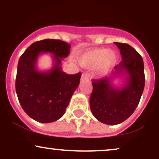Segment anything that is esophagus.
<instances>
[{"mask_svg": "<svg viewBox=\"0 0 159 159\" xmlns=\"http://www.w3.org/2000/svg\"><path fill=\"white\" fill-rule=\"evenodd\" d=\"M81 81H89L88 76H87V74H85V73H83L81 75Z\"/></svg>", "mask_w": 159, "mask_h": 159, "instance_id": "1", "label": "esophagus"}]
</instances>
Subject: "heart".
Listing matches in <instances>:
<instances>
[{
  "label": "heart",
  "instance_id": "b5f03b06",
  "mask_svg": "<svg viewBox=\"0 0 159 159\" xmlns=\"http://www.w3.org/2000/svg\"><path fill=\"white\" fill-rule=\"evenodd\" d=\"M116 54L108 48H97L84 53L79 57L82 66L94 67L101 64L98 69L99 74L104 75L116 63Z\"/></svg>",
  "mask_w": 159,
  "mask_h": 159
}]
</instances>
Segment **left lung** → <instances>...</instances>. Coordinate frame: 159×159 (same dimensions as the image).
Returning <instances> with one entry per match:
<instances>
[{
	"instance_id": "left-lung-1",
	"label": "left lung",
	"mask_w": 159,
	"mask_h": 159,
	"mask_svg": "<svg viewBox=\"0 0 159 159\" xmlns=\"http://www.w3.org/2000/svg\"><path fill=\"white\" fill-rule=\"evenodd\" d=\"M120 49L122 61L115 66L110 77L93 80L90 107L93 116L101 123L117 125L127 120L139 104L145 85L143 58L126 43H114ZM119 75H125L121 89L114 87L111 81Z\"/></svg>"
}]
</instances>
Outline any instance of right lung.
<instances>
[{"instance_id":"1","label":"right lung","mask_w":159,"mask_h":159,"mask_svg":"<svg viewBox=\"0 0 159 159\" xmlns=\"http://www.w3.org/2000/svg\"><path fill=\"white\" fill-rule=\"evenodd\" d=\"M70 45L59 39L35 42L20 57L16 90L25 113L36 121L52 123L64 114L70 98L80 83L81 74L62 71L61 62L70 53ZM52 54V69L42 72L36 67L40 53Z\"/></svg>"}]
</instances>
